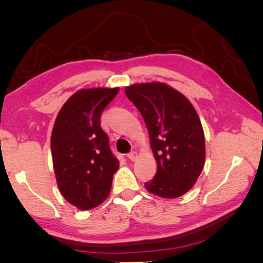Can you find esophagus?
<instances>
[{"label": "esophagus", "mask_w": 263, "mask_h": 263, "mask_svg": "<svg viewBox=\"0 0 263 263\" xmlns=\"http://www.w3.org/2000/svg\"><path fill=\"white\" fill-rule=\"evenodd\" d=\"M128 158L133 160V162H135V160L139 158V154H137L136 151H132V153L128 154Z\"/></svg>", "instance_id": "obj_1"}]
</instances>
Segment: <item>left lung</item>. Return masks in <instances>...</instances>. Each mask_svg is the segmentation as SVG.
Segmentation results:
<instances>
[{"mask_svg": "<svg viewBox=\"0 0 263 263\" xmlns=\"http://www.w3.org/2000/svg\"><path fill=\"white\" fill-rule=\"evenodd\" d=\"M144 119L157 172L146 191L176 199L192 190L204 166V133L194 106L181 92L162 82L124 87Z\"/></svg>", "mask_w": 263, "mask_h": 263, "instance_id": "8db88e82", "label": "left lung"}]
</instances>
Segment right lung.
I'll return each mask as SVG.
<instances>
[{"label":"right lung","mask_w":263,"mask_h":263,"mask_svg":"<svg viewBox=\"0 0 263 263\" xmlns=\"http://www.w3.org/2000/svg\"><path fill=\"white\" fill-rule=\"evenodd\" d=\"M118 92L119 87L78 90L54 122L50 150L58 187L80 210H90L107 199L119 168L100 126L101 112Z\"/></svg>","instance_id":"1"}]
</instances>
